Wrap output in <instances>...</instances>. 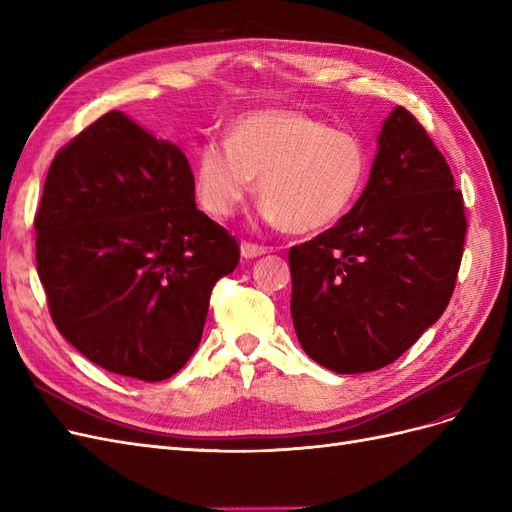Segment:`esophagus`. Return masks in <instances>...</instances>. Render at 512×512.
Masks as SVG:
<instances>
[{
  "mask_svg": "<svg viewBox=\"0 0 512 512\" xmlns=\"http://www.w3.org/2000/svg\"><path fill=\"white\" fill-rule=\"evenodd\" d=\"M262 254H267V247L265 245L250 243V241H243L241 243V256L243 258H258Z\"/></svg>",
  "mask_w": 512,
  "mask_h": 512,
  "instance_id": "obj_1",
  "label": "esophagus"
}]
</instances>
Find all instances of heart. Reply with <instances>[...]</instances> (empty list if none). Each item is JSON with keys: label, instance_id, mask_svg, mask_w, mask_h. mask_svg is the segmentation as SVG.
Returning a JSON list of instances; mask_svg holds the SVG:
<instances>
[{"label": "heart", "instance_id": "1", "mask_svg": "<svg viewBox=\"0 0 512 512\" xmlns=\"http://www.w3.org/2000/svg\"><path fill=\"white\" fill-rule=\"evenodd\" d=\"M369 175L363 138L299 108H267L237 117L226 143L198 149L194 192L211 218L235 215L258 179L262 215L290 232L331 228L354 207Z\"/></svg>", "mask_w": 512, "mask_h": 512}]
</instances>
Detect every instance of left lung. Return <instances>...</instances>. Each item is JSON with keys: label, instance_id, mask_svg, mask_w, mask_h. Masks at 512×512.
Instances as JSON below:
<instances>
[{"label": "left lung", "instance_id": "obj_1", "mask_svg": "<svg viewBox=\"0 0 512 512\" xmlns=\"http://www.w3.org/2000/svg\"><path fill=\"white\" fill-rule=\"evenodd\" d=\"M466 230L451 166L397 106L356 205L290 247V314L309 359L335 374L399 359L451 301Z\"/></svg>", "mask_w": 512, "mask_h": 512}]
</instances>
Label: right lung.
I'll use <instances>...</instances> for the list:
<instances>
[{
	"label": "right lung",
	"instance_id": "add662e5",
	"mask_svg": "<svg viewBox=\"0 0 512 512\" xmlns=\"http://www.w3.org/2000/svg\"><path fill=\"white\" fill-rule=\"evenodd\" d=\"M36 265L57 331L91 363L166 380L200 344L239 243L196 207L185 153L121 111L57 151L36 213Z\"/></svg>",
	"mask_w": 512,
	"mask_h": 512
}]
</instances>
